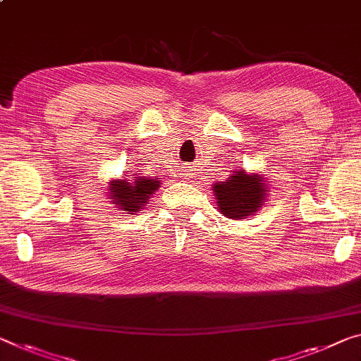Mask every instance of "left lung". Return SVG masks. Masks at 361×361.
Segmentation results:
<instances>
[{"label":"left lung","mask_w":361,"mask_h":361,"mask_svg":"<svg viewBox=\"0 0 361 361\" xmlns=\"http://www.w3.org/2000/svg\"><path fill=\"white\" fill-rule=\"evenodd\" d=\"M218 207L226 218L243 219L263 207L268 190L263 179L257 174L248 176L238 171L226 182H218L213 187Z\"/></svg>","instance_id":"left-lung-1"}]
</instances>
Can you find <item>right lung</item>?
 Wrapping results in <instances>:
<instances>
[{
    "mask_svg": "<svg viewBox=\"0 0 361 361\" xmlns=\"http://www.w3.org/2000/svg\"><path fill=\"white\" fill-rule=\"evenodd\" d=\"M134 176L137 174H132V177ZM132 177L109 182V198L123 212H129V214L140 212L148 198L159 188V180L152 179V177L142 176L135 179Z\"/></svg>",
    "mask_w": 361,
    "mask_h": 361,
    "instance_id": "right-lung-1",
    "label": "right lung"
}]
</instances>
